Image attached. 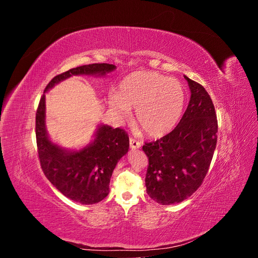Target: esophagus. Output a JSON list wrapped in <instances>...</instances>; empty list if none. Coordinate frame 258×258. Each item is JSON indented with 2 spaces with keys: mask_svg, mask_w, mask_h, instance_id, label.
I'll return each instance as SVG.
<instances>
[{
  "mask_svg": "<svg viewBox=\"0 0 258 258\" xmlns=\"http://www.w3.org/2000/svg\"><path fill=\"white\" fill-rule=\"evenodd\" d=\"M129 143H130V148H131V150H137V148L141 147V143H140L139 141H137V140L134 139V138H130Z\"/></svg>",
  "mask_w": 258,
  "mask_h": 258,
  "instance_id": "esophagus-1",
  "label": "esophagus"
}]
</instances>
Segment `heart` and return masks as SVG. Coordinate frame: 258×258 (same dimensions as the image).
Wrapping results in <instances>:
<instances>
[{
	"mask_svg": "<svg viewBox=\"0 0 258 258\" xmlns=\"http://www.w3.org/2000/svg\"><path fill=\"white\" fill-rule=\"evenodd\" d=\"M182 83L156 72H135L120 82L108 105L120 118L136 108V122L147 136L159 138L172 130L184 110Z\"/></svg>",
	"mask_w": 258,
	"mask_h": 258,
	"instance_id": "heart-1",
	"label": "heart"
}]
</instances>
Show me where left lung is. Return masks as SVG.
<instances>
[{"label":"left lung","mask_w":258,"mask_h":258,"mask_svg":"<svg viewBox=\"0 0 258 258\" xmlns=\"http://www.w3.org/2000/svg\"><path fill=\"white\" fill-rule=\"evenodd\" d=\"M184 77L191 95L181 120L170 134L143 145L148 158L146 191L153 200L165 206L182 202L199 188L217 141L212 99L199 83Z\"/></svg>","instance_id":"left-lung-1"}]
</instances>
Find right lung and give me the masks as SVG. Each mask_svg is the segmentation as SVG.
Segmentation results:
<instances>
[{
	"label": "right lung",
	"mask_w": 258,
	"mask_h": 258,
	"mask_svg": "<svg viewBox=\"0 0 258 258\" xmlns=\"http://www.w3.org/2000/svg\"><path fill=\"white\" fill-rule=\"evenodd\" d=\"M116 69L114 64L93 63L61 73L46 86L45 92L73 75L103 76ZM38 159L45 176L66 197L82 205H95L110 191V179L117 162L129 150V137L121 128L100 124L95 140L81 151H67L53 144L45 127V95L35 116Z\"/></svg>",
	"instance_id": "obj_1"
}]
</instances>
